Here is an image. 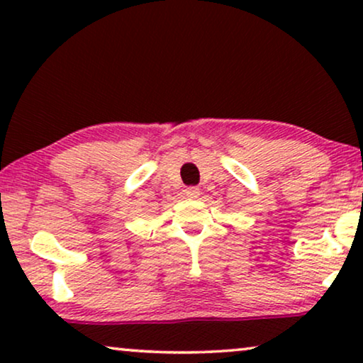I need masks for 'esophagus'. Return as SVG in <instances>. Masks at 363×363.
Returning <instances> with one entry per match:
<instances>
[{
  "label": "esophagus",
  "instance_id": "34e87169",
  "mask_svg": "<svg viewBox=\"0 0 363 363\" xmlns=\"http://www.w3.org/2000/svg\"><path fill=\"white\" fill-rule=\"evenodd\" d=\"M185 195L190 198V200H196V198L201 195V191H200V188H198V186H188L185 190Z\"/></svg>",
  "mask_w": 363,
  "mask_h": 363
}]
</instances>
